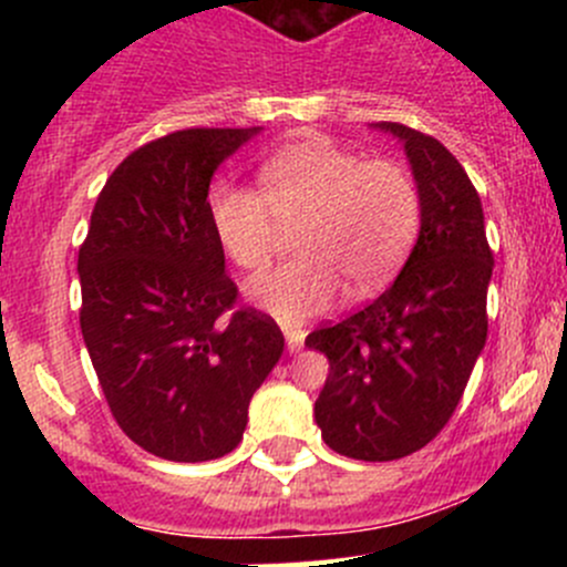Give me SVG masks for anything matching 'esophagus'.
I'll use <instances>...</instances> for the list:
<instances>
[{
  "label": "esophagus",
  "instance_id": "1",
  "mask_svg": "<svg viewBox=\"0 0 567 567\" xmlns=\"http://www.w3.org/2000/svg\"><path fill=\"white\" fill-rule=\"evenodd\" d=\"M282 334H285V342H288V351H299L301 346H305V329L301 326H290L285 323L282 326Z\"/></svg>",
  "mask_w": 567,
  "mask_h": 567
}]
</instances>
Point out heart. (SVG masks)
Masks as SVG:
<instances>
[{
  "mask_svg": "<svg viewBox=\"0 0 567 567\" xmlns=\"http://www.w3.org/2000/svg\"><path fill=\"white\" fill-rule=\"evenodd\" d=\"M257 188L216 183L208 194L216 241L244 271L262 268L293 230L299 257L260 271L247 296L279 320H305L348 296H370L398 274L420 236L422 194L394 158H364L331 140L274 153Z\"/></svg>",
  "mask_w": 567,
  "mask_h": 567,
  "instance_id": "obj_1",
  "label": "heart"
}]
</instances>
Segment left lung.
Wrapping results in <instances>:
<instances>
[{
    "label": "left lung",
    "mask_w": 567,
    "mask_h": 567,
    "mask_svg": "<svg viewBox=\"0 0 567 567\" xmlns=\"http://www.w3.org/2000/svg\"><path fill=\"white\" fill-rule=\"evenodd\" d=\"M381 128L405 142L422 194L420 238L379 299L305 340L329 359L320 436L357 461L403 458L447 425L488 337L494 268L480 194L458 158L403 123Z\"/></svg>",
    "instance_id": "1"
}]
</instances>
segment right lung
<instances>
[{"mask_svg":"<svg viewBox=\"0 0 567 567\" xmlns=\"http://www.w3.org/2000/svg\"><path fill=\"white\" fill-rule=\"evenodd\" d=\"M257 128H183L117 164L79 247L82 326L120 431L164 461L238 447L279 362L277 320L238 307L208 216L214 169Z\"/></svg>","mask_w":567,"mask_h":567,"instance_id":"add662e5","label":"right lung"}]
</instances>
